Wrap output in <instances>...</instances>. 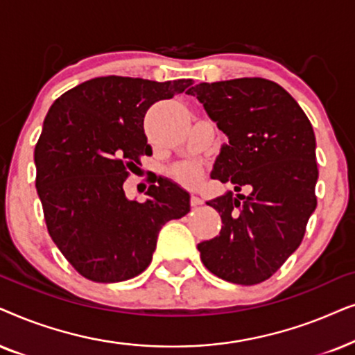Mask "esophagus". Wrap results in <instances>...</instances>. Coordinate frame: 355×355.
Wrapping results in <instances>:
<instances>
[{"instance_id": "esophagus-1", "label": "esophagus", "mask_w": 355, "mask_h": 355, "mask_svg": "<svg viewBox=\"0 0 355 355\" xmlns=\"http://www.w3.org/2000/svg\"><path fill=\"white\" fill-rule=\"evenodd\" d=\"M190 205H191V207H198V206L202 205V200H201L200 196L191 195V198H190Z\"/></svg>"}]
</instances>
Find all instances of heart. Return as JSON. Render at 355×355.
Masks as SVG:
<instances>
[{
	"instance_id": "b5f03b06",
	"label": "heart",
	"mask_w": 355,
	"mask_h": 355,
	"mask_svg": "<svg viewBox=\"0 0 355 355\" xmlns=\"http://www.w3.org/2000/svg\"><path fill=\"white\" fill-rule=\"evenodd\" d=\"M177 175L183 183H187V185H193V183L198 182L201 172H200V167H198V165L187 164L177 170Z\"/></svg>"
}]
</instances>
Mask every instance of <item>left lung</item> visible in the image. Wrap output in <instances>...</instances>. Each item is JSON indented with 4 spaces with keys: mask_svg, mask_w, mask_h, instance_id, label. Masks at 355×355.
<instances>
[{
    "mask_svg": "<svg viewBox=\"0 0 355 355\" xmlns=\"http://www.w3.org/2000/svg\"><path fill=\"white\" fill-rule=\"evenodd\" d=\"M188 96L202 103L229 138L211 177L235 185L207 201L220 214L219 237L198 245L220 279L253 286L269 279L304 240L316 207V141L295 98L263 78L201 83ZM248 187V196L239 190Z\"/></svg>",
    "mask_w": 355,
    "mask_h": 355,
    "instance_id": "obj_1",
    "label": "left lung"
}]
</instances>
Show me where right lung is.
Returning a JSON list of instances; mask_svg holds the SVG:
<instances>
[{
    "mask_svg": "<svg viewBox=\"0 0 355 355\" xmlns=\"http://www.w3.org/2000/svg\"><path fill=\"white\" fill-rule=\"evenodd\" d=\"M191 79L94 78L56 98L35 144V187L49 234L81 276L120 282L150 264L159 230L190 211V195L170 180L130 201L123 183L153 149L144 115Z\"/></svg>",
    "mask_w": 355,
    "mask_h": 355,
    "instance_id": "1",
    "label": "right lung"
}]
</instances>
